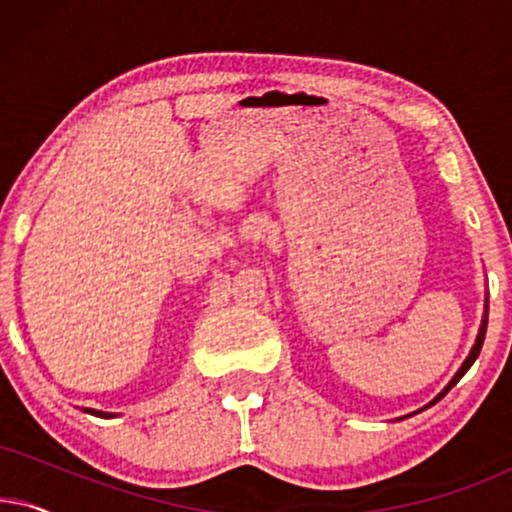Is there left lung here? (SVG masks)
I'll use <instances>...</instances> for the list:
<instances>
[{"mask_svg": "<svg viewBox=\"0 0 512 512\" xmlns=\"http://www.w3.org/2000/svg\"><path fill=\"white\" fill-rule=\"evenodd\" d=\"M485 331H487V310H485V319H482V326H480L478 340H475V345H473V349H471V354H468V359L464 361V366H461V368H459V373L452 377V382H450V384H447V387H445L443 391H440V394H438V398H436V401H440V398H443V396L447 394V391H450V389L454 387V384H457V382L461 380V377H464V375H466V370L473 366V361H475V359H478V354H480V349H482V342H485ZM436 401H433V403H436ZM433 403H431V405H433Z\"/></svg>", "mask_w": 512, "mask_h": 512, "instance_id": "8db88e82", "label": "left lung"}]
</instances>
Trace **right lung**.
Wrapping results in <instances>:
<instances>
[{
    "instance_id": "obj_1",
    "label": "right lung",
    "mask_w": 512,
    "mask_h": 512,
    "mask_svg": "<svg viewBox=\"0 0 512 512\" xmlns=\"http://www.w3.org/2000/svg\"><path fill=\"white\" fill-rule=\"evenodd\" d=\"M86 412H93V415H97V417H107V415H104V412H100V410H86Z\"/></svg>"
}]
</instances>
